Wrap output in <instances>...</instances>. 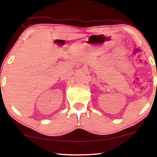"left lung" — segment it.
<instances>
[{
    "mask_svg": "<svg viewBox=\"0 0 157 157\" xmlns=\"http://www.w3.org/2000/svg\"><path fill=\"white\" fill-rule=\"evenodd\" d=\"M156 87H157V85H156Z\"/></svg>",
    "mask_w": 157,
    "mask_h": 157,
    "instance_id": "left-lung-1",
    "label": "left lung"
}]
</instances>
